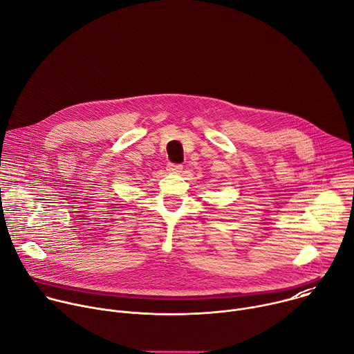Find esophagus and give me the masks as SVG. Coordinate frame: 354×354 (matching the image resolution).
Instances as JSON below:
<instances>
[{"label":"esophagus","mask_w":354,"mask_h":354,"mask_svg":"<svg viewBox=\"0 0 354 354\" xmlns=\"http://www.w3.org/2000/svg\"><path fill=\"white\" fill-rule=\"evenodd\" d=\"M183 169V167L180 165V164H172V162H169L168 165H167V171H169V172H172V174H178V172H180Z\"/></svg>","instance_id":"obj_1"}]
</instances>
